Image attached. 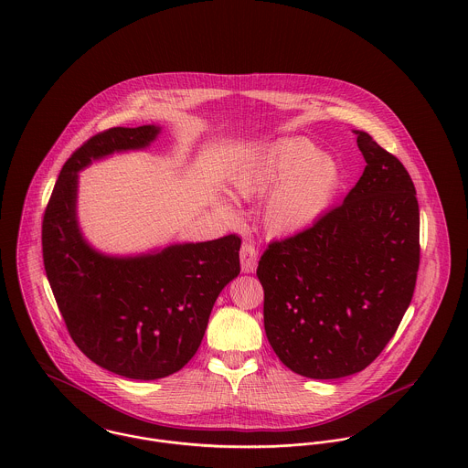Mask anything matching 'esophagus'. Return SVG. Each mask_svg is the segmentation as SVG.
<instances>
[{"label":"esophagus","instance_id":"obj_1","mask_svg":"<svg viewBox=\"0 0 468 468\" xmlns=\"http://www.w3.org/2000/svg\"><path fill=\"white\" fill-rule=\"evenodd\" d=\"M239 260H241V270L245 273L254 271L258 267V249L252 241H243L241 250H239Z\"/></svg>","mask_w":468,"mask_h":468}]
</instances>
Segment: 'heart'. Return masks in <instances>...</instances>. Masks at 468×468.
<instances>
[{
  "label": "heart",
  "mask_w": 468,
  "mask_h": 468,
  "mask_svg": "<svg viewBox=\"0 0 468 468\" xmlns=\"http://www.w3.org/2000/svg\"><path fill=\"white\" fill-rule=\"evenodd\" d=\"M340 182L334 158L314 151L299 136L273 140L249 153L230 173L232 191L263 201L261 219L271 236H293L310 229L330 207ZM230 214V207L223 205Z\"/></svg>",
  "instance_id": "b5f03b06"
}]
</instances>
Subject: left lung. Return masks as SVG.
Instances as JSON below:
<instances>
[{"instance_id":"8db88e82","label":"left lung","mask_w":468,"mask_h":468,"mask_svg":"<svg viewBox=\"0 0 468 468\" xmlns=\"http://www.w3.org/2000/svg\"><path fill=\"white\" fill-rule=\"evenodd\" d=\"M366 169L344 203L271 241L258 265L265 332L297 375L366 369L397 334L420 267V208L400 160L355 132Z\"/></svg>"}]
</instances>
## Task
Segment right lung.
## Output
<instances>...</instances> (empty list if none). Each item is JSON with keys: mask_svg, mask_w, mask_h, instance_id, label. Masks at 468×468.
<instances>
[{"mask_svg": "<svg viewBox=\"0 0 468 468\" xmlns=\"http://www.w3.org/2000/svg\"><path fill=\"white\" fill-rule=\"evenodd\" d=\"M160 128H112L88 138L61 169L43 216V263L68 334L97 366L134 380L180 371L198 351L219 292L239 273L241 238L110 258L80 236L77 171L149 145Z\"/></svg>", "mask_w": 468, "mask_h": 468, "instance_id": "1", "label": "right lung"}]
</instances>
